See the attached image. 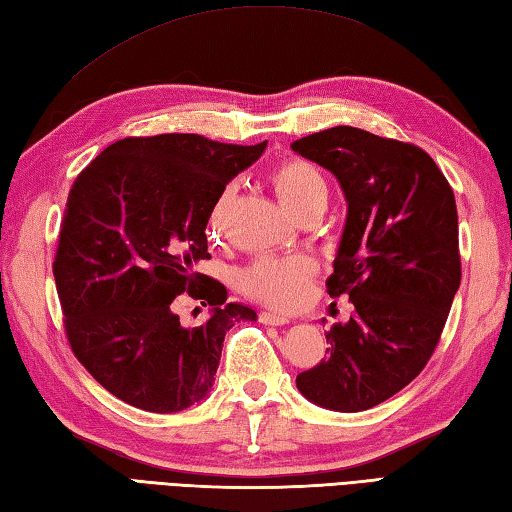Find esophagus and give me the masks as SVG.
I'll list each match as a JSON object with an SVG mask.
<instances>
[{
	"mask_svg": "<svg viewBox=\"0 0 512 512\" xmlns=\"http://www.w3.org/2000/svg\"><path fill=\"white\" fill-rule=\"evenodd\" d=\"M259 321L266 325H288L290 323L286 314H279V312H259Z\"/></svg>",
	"mask_w": 512,
	"mask_h": 512,
	"instance_id": "1",
	"label": "esophagus"
}]
</instances>
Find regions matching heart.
<instances>
[{"label": "heart", "instance_id": "1", "mask_svg": "<svg viewBox=\"0 0 512 512\" xmlns=\"http://www.w3.org/2000/svg\"><path fill=\"white\" fill-rule=\"evenodd\" d=\"M270 182L284 209L299 217L310 209H325L328 204V182L323 173L303 158L281 160L270 173ZM235 187H226L215 200L209 215V233L217 235L224 213L231 204ZM317 273V264L308 255L273 257L264 255L237 273V288L248 297L264 301L268 306L290 308L306 295V288Z\"/></svg>", "mask_w": 512, "mask_h": 512}]
</instances>
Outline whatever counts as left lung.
I'll return each mask as SVG.
<instances>
[{"mask_svg":"<svg viewBox=\"0 0 512 512\" xmlns=\"http://www.w3.org/2000/svg\"><path fill=\"white\" fill-rule=\"evenodd\" d=\"M299 156L332 171L347 200L330 297L354 314L334 323L328 358L297 376L310 402L372 409L416 378L440 341L462 266L453 189L411 143L339 125L299 138Z\"/></svg>","mask_w":512,"mask_h":512,"instance_id":"obj_1","label":"left lung"}]
</instances>
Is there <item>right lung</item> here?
Here are the masks:
<instances>
[{"label": "right lung", "mask_w": 512, "mask_h": 512, "mask_svg": "<svg viewBox=\"0 0 512 512\" xmlns=\"http://www.w3.org/2000/svg\"><path fill=\"white\" fill-rule=\"evenodd\" d=\"M266 143L226 145L198 134L123 138L76 176L52 273L74 356L110 394L176 413L209 394L226 332L257 312L193 266L209 259L215 200ZM211 305L184 326L175 297Z\"/></svg>", "instance_id": "obj_1"}]
</instances>
